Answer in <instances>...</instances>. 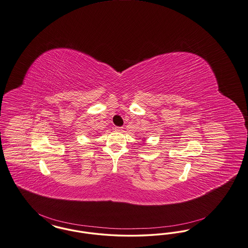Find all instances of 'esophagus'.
<instances>
[{
    "label": "esophagus",
    "instance_id": "34e87169",
    "mask_svg": "<svg viewBox=\"0 0 248 248\" xmlns=\"http://www.w3.org/2000/svg\"><path fill=\"white\" fill-rule=\"evenodd\" d=\"M113 129H114L115 131H122V130L124 129V127H122V126H114Z\"/></svg>",
    "mask_w": 248,
    "mask_h": 248
}]
</instances>
